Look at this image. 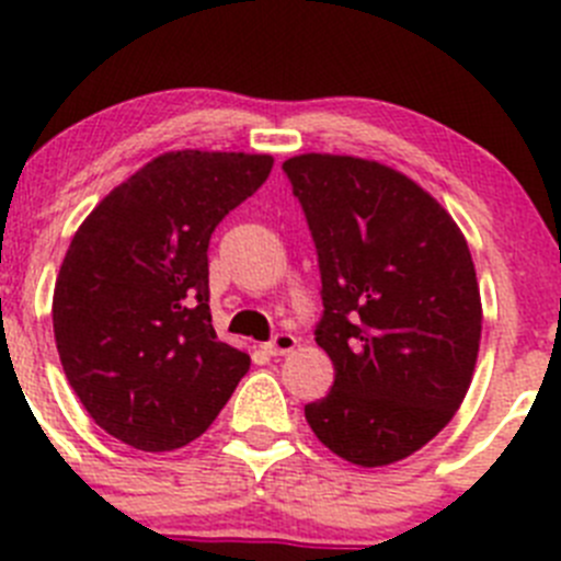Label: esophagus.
Wrapping results in <instances>:
<instances>
[{
    "mask_svg": "<svg viewBox=\"0 0 561 561\" xmlns=\"http://www.w3.org/2000/svg\"><path fill=\"white\" fill-rule=\"evenodd\" d=\"M296 343L298 340L293 337V334L279 332V334H274V340H271V343H265V352H268L271 357H285V354H290L293 348H296Z\"/></svg>",
    "mask_w": 561,
    "mask_h": 561,
    "instance_id": "1",
    "label": "esophagus"
}]
</instances>
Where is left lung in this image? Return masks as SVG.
<instances>
[{"label": "left lung", "mask_w": 561, "mask_h": 561, "mask_svg": "<svg viewBox=\"0 0 561 561\" xmlns=\"http://www.w3.org/2000/svg\"><path fill=\"white\" fill-rule=\"evenodd\" d=\"M282 169L316 240V343L334 365L307 423L345 462H399L446 428L473 379L481 296L468 240L437 198L376 160L312 151Z\"/></svg>", "instance_id": "left-lung-1"}]
</instances>
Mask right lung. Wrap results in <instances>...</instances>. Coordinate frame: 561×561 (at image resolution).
Instances as JSON below:
<instances>
[{"instance_id":"add662e5","label":"right lung","mask_w":561,"mask_h":561,"mask_svg":"<svg viewBox=\"0 0 561 561\" xmlns=\"http://www.w3.org/2000/svg\"><path fill=\"white\" fill-rule=\"evenodd\" d=\"M274 169L271 154L165 151L77 229L51 301L68 385L138 451L202 437L249 370L209 316L207 245Z\"/></svg>"}]
</instances>
